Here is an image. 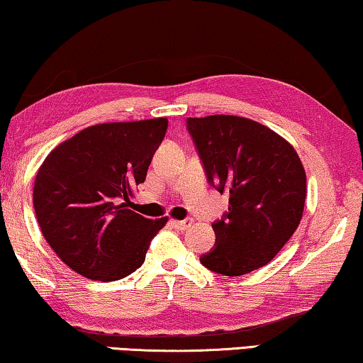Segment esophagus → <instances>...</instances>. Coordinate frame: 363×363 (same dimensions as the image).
<instances>
[{
	"label": "esophagus",
	"instance_id": "34e87169",
	"mask_svg": "<svg viewBox=\"0 0 363 363\" xmlns=\"http://www.w3.org/2000/svg\"><path fill=\"white\" fill-rule=\"evenodd\" d=\"M193 219H185V220H172V225H174L175 228H178V230H186V228H189L193 225Z\"/></svg>",
	"mask_w": 363,
	"mask_h": 363
}]
</instances>
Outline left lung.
<instances>
[{"instance_id":"obj_1","label":"left lung","mask_w":363,"mask_h":363,"mask_svg":"<svg viewBox=\"0 0 363 363\" xmlns=\"http://www.w3.org/2000/svg\"><path fill=\"white\" fill-rule=\"evenodd\" d=\"M211 185L227 191L228 213L213 224L214 250L201 264L224 276L266 266L302 220L306 175L297 150L276 131L243 116L188 118Z\"/></svg>"}]
</instances>
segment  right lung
<instances>
[{
	"label": "right lung",
	"mask_w": 363,
	"mask_h": 363,
	"mask_svg": "<svg viewBox=\"0 0 363 363\" xmlns=\"http://www.w3.org/2000/svg\"><path fill=\"white\" fill-rule=\"evenodd\" d=\"M167 125V118H152L89 126L42 162L33 183L37 222L77 274L118 281L146 259L169 217H143L130 209V196L146 180Z\"/></svg>",
	"instance_id": "obj_1"
}]
</instances>
